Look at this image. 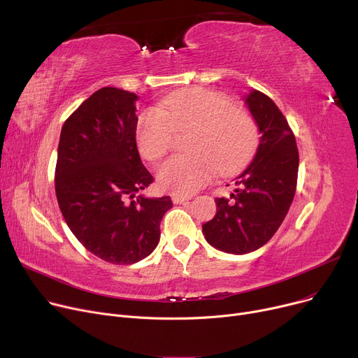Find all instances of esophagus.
<instances>
[{
	"instance_id": "1",
	"label": "esophagus",
	"mask_w": 358,
	"mask_h": 358,
	"mask_svg": "<svg viewBox=\"0 0 358 358\" xmlns=\"http://www.w3.org/2000/svg\"><path fill=\"white\" fill-rule=\"evenodd\" d=\"M189 200H192V196H182V194H174V196H173V201H174L176 204L189 203Z\"/></svg>"
}]
</instances>
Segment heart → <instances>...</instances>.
<instances>
[{
	"label": "heart",
	"instance_id": "obj_1",
	"mask_svg": "<svg viewBox=\"0 0 358 358\" xmlns=\"http://www.w3.org/2000/svg\"><path fill=\"white\" fill-rule=\"evenodd\" d=\"M193 127L187 141L189 154L169 157L157 171L161 189L192 194L208 184L216 169L228 174L245 164L258 145V126L247 110L219 92L206 88L177 91L166 96L161 108H146L139 116L136 142L148 161L164 157L174 130Z\"/></svg>",
	"mask_w": 358,
	"mask_h": 358
}]
</instances>
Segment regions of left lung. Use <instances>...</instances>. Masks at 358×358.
Here are the masks:
<instances>
[{
    "instance_id": "8db88e82",
    "label": "left lung",
    "mask_w": 358,
    "mask_h": 358,
    "mask_svg": "<svg viewBox=\"0 0 358 358\" xmlns=\"http://www.w3.org/2000/svg\"><path fill=\"white\" fill-rule=\"evenodd\" d=\"M245 103L261 134L257 154L235 178L234 193L215 199L216 215L203 224L206 241L229 254L252 252L273 238L290 209L299 171L296 139L283 113L257 90Z\"/></svg>"
}]
</instances>
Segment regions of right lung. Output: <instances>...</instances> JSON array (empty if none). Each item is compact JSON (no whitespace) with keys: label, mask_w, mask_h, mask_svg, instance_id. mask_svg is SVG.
Instances as JSON below:
<instances>
[{"label":"right lung","mask_w":358,"mask_h":358,"mask_svg":"<svg viewBox=\"0 0 358 358\" xmlns=\"http://www.w3.org/2000/svg\"><path fill=\"white\" fill-rule=\"evenodd\" d=\"M138 96L100 88L65 120L55 169L64 219L99 258L129 266L152 252L173 201L136 196L154 181L136 146Z\"/></svg>","instance_id":"add662e5"}]
</instances>
